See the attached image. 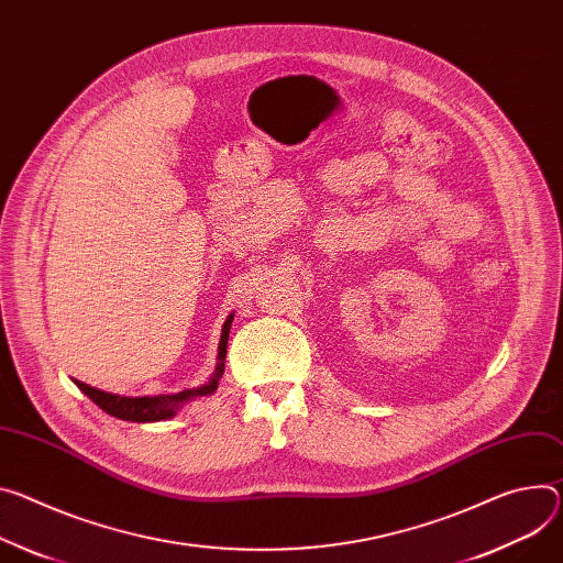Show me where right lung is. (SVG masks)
Listing matches in <instances>:
<instances>
[{
  "label": "right lung",
  "mask_w": 563,
  "mask_h": 563,
  "mask_svg": "<svg viewBox=\"0 0 563 563\" xmlns=\"http://www.w3.org/2000/svg\"><path fill=\"white\" fill-rule=\"evenodd\" d=\"M231 321H233V314L227 319L224 328H222V339H220V352H218V371L216 375L203 384L199 388H192V390H181L177 395H157V397H121V395H112V393H106V390H98V388H91L78 379L76 386L96 404L103 408L106 413L119 418V420H128V422H159V420H166V418H173L177 413L179 404L192 399V397H199V395H211L216 388H218V382L224 373V356H227V341H229V328H231Z\"/></svg>",
  "instance_id": "right-lung-1"
}]
</instances>
